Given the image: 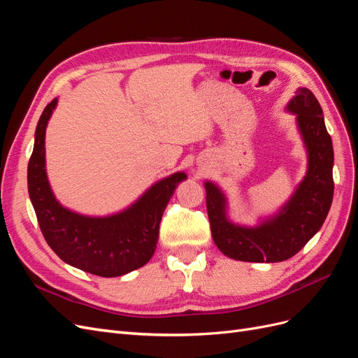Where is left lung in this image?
<instances>
[{
  "mask_svg": "<svg viewBox=\"0 0 358 358\" xmlns=\"http://www.w3.org/2000/svg\"><path fill=\"white\" fill-rule=\"evenodd\" d=\"M287 112L296 115L297 129L308 154L306 175L280 209L257 225L234 224L229 203L216 183L206 180V204L215 245L239 262L278 263L296 255L326 221L333 201V145L322 109L308 88H299Z\"/></svg>",
  "mask_w": 358,
  "mask_h": 358,
  "instance_id": "left-lung-1",
  "label": "left lung"
}]
</instances>
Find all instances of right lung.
<instances>
[{
  "label": "right lung",
  "mask_w": 358,
  "mask_h": 358,
  "mask_svg": "<svg viewBox=\"0 0 358 358\" xmlns=\"http://www.w3.org/2000/svg\"><path fill=\"white\" fill-rule=\"evenodd\" d=\"M57 104L53 99L38 119L28 162V192L41 233L64 263L103 278L127 275L152 258L162 213L187 175L178 171L157 180L133 204L112 215L90 216L66 208L46 173V128Z\"/></svg>",
  "instance_id": "1"
}]
</instances>
